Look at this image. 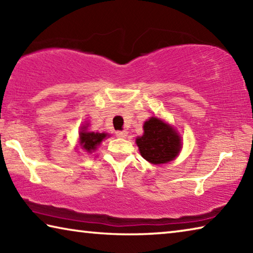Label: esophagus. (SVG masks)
Wrapping results in <instances>:
<instances>
[{
    "mask_svg": "<svg viewBox=\"0 0 253 253\" xmlns=\"http://www.w3.org/2000/svg\"><path fill=\"white\" fill-rule=\"evenodd\" d=\"M116 136L121 137V138H126L127 131L126 130H118V131H116Z\"/></svg>",
    "mask_w": 253,
    "mask_h": 253,
    "instance_id": "1",
    "label": "esophagus"
}]
</instances>
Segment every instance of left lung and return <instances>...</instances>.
<instances>
[{
	"instance_id": "obj_1",
	"label": "left lung",
	"mask_w": 253,
	"mask_h": 253,
	"mask_svg": "<svg viewBox=\"0 0 253 253\" xmlns=\"http://www.w3.org/2000/svg\"><path fill=\"white\" fill-rule=\"evenodd\" d=\"M145 160L152 164H163L174 160L181 149V138L172 127L156 117L144 124V135L136 139Z\"/></svg>"
}]
</instances>
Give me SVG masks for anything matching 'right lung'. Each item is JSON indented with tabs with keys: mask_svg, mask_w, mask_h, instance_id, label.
<instances>
[{
	"mask_svg": "<svg viewBox=\"0 0 253 253\" xmlns=\"http://www.w3.org/2000/svg\"><path fill=\"white\" fill-rule=\"evenodd\" d=\"M106 134H100V132H87V131H81L80 132V142L83 147L87 152H92L93 149H96L97 145L101 143V140L105 138Z\"/></svg>",
	"mask_w": 253,
	"mask_h": 253,
	"instance_id": "right-lung-1",
	"label": "right lung"
}]
</instances>
